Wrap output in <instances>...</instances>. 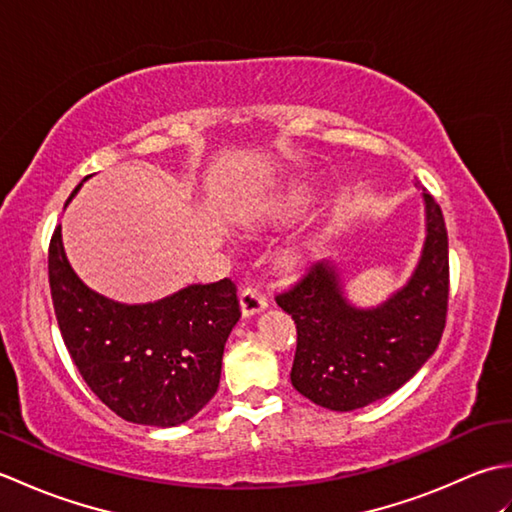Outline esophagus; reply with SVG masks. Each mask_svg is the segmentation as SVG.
<instances>
[{
  "instance_id": "34e87169",
  "label": "esophagus",
  "mask_w": 512,
  "mask_h": 512,
  "mask_svg": "<svg viewBox=\"0 0 512 512\" xmlns=\"http://www.w3.org/2000/svg\"><path fill=\"white\" fill-rule=\"evenodd\" d=\"M239 306H242L244 317H253V314L262 312L268 306V299L253 286H244L239 292Z\"/></svg>"
}]
</instances>
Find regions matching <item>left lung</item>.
I'll return each mask as SVG.
<instances>
[{
  "label": "left lung",
  "mask_w": 512,
  "mask_h": 512,
  "mask_svg": "<svg viewBox=\"0 0 512 512\" xmlns=\"http://www.w3.org/2000/svg\"><path fill=\"white\" fill-rule=\"evenodd\" d=\"M422 200L427 237L418 266L380 306L350 303L339 268L328 259L275 297L297 323L292 387L314 405L332 411L372 405L416 376L436 352L447 323L449 239L440 204L429 193Z\"/></svg>",
  "instance_id": "left-lung-1"
}]
</instances>
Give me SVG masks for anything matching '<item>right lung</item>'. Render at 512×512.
<instances>
[{
    "instance_id": "add662e5",
    "label": "right lung",
    "mask_w": 512,
    "mask_h": 512,
    "mask_svg": "<svg viewBox=\"0 0 512 512\" xmlns=\"http://www.w3.org/2000/svg\"><path fill=\"white\" fill-rule=\"evenodd\" d=\"M48 277L63 343L116 416L178 427L215 396L226 339L242 317L231 279L127 306L83 284L65 257L61 226L50 239Z\"/></svg>"
}]
</instances>
